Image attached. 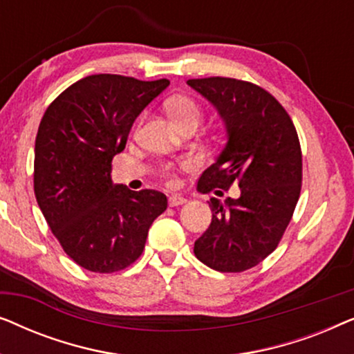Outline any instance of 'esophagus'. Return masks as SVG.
<instances>
[{
	"mask_svg": "<svg viewBox=\"0 0 354 354\" xmlns=\"http://www.w3.org/2000/svg\"><path fill=\"white\" fill-rule=\"evenodd\" d=\"M183 203H187V200L180 195H172L169 196V206L171 207H176V206H180Z\"/></svg>",
	"mask_w": 354,
	"mask_h": 354,
	"instance_id": "1",
	"label": "esophagus"
}]
</instances>
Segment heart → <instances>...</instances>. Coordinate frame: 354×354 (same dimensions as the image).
Returning <instances> with one entry per match:
<instances>
[{"label":"heart","mask_w":354,"mask_h":354,"mask_svg":"<svg viewBox=\"0 0 354 354\" xmlns=\"http://www.w3.org/2000/svg\"><path fill=\"white\" fill-rule=\"evenodd\" d=\"M167 114L171 115V119L176 122L178 127L183 129L185 125L198 124L201 119V108L195 100L190 98L187 95H176L171 96L164 104ZM195 167V162L192 159H183L177 164V166H166L164 174H166L169 183H176V172L177 171H192Z\"/></svg>","instance_id":"heart-1"}]
</instances>
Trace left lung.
Listing matches in <instances>:
<instances>
[{
	"label": "left lung",
	"instance_id": "1",
	"mask_svg": "<svg viewBox=\"0 0 354 354\" xmlns=\"http://www.w3.org/2000/svg\"><path fill=\"white\" fill-rule=\"evenodd\" d=\"M217 109L227 143L198 180L203 193L236 183L239 198H211L212 221L195 241V256L219 272H243L277 248L301 192L297 129L283 106L251 82L207 77L187 82Z\"/></svg>",
	"mask_w": 354,
	"mask_h": 354
}]
</instances>
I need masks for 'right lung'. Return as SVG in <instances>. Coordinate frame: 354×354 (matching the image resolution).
I'll return each mask as SVG.
<instances>
[{"label":"right lung","instance_id":"obj_1","mask_svg":"<svg viewBox=\"0 0 354 354\" xmlns=\"http://www.w3.org/2000/svg\"><path fill=\"white\" fill-rule=\"evenodd\" d=\"M167 86V79L88 75L45 111L33 190L51 232L80 268L100 274L129 268L143 253L153 221L166 211L161 192L114 185L111 162L138 114Z\"/></svg>","mask_w":354,"mask_h":354}]
</instances>
